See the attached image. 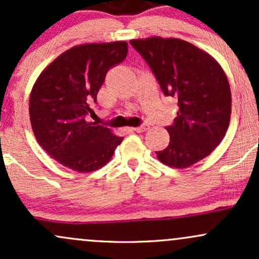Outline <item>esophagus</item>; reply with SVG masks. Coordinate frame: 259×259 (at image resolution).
I'll list each match as a JSON object with an SVG mask.
<instances>
[{"instance_id":"esophagus-1","label":"esophagus","mask_w":259,"mask_h":259,"mask_svg":"<svg viewBox=\"0 0 259 259\" xmlns=\"http://www.w3.org/2000/svg\"><path fill=\"white\" fill-rule=\"evenodd\" d=\"M133 132H136V133H144L146 132V130H148V125L147 124H144V125L141 126H138V127H133Z\"/></svg>"}]
</instances>
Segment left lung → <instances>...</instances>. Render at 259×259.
<instances>
[{
	"label": "left lung",
	"mask_w": 259,
	"mask_h": 259,
	"mask_svg": "<svg viewBox=\"0 0 259 259\" xmlns=\"http://www.w3.org/2000/svg\"><path fill=\"white\" fill-rule=\"evenodd\" d=\"M151 67L165 96L179 111L165 127L170 141L157 153L163 164L184 169L209 156L230 123L231 91L227 74L209 53L177 37L130 40Z\"/></svg>",
	"instance_id": "obj_1"
}]
</instances>
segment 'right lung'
Wrapping results in <instances>:
<instances>
[{
	"instance_id": "obj_1",
	"label": "right lung",
	"mask_w": 259,
	"mask_h": 259,
	"mask_svg": "<svg viewBox=\"0 0 259 259\" xmlns=\"http://www.w3.org/2000/svg\"><path fill=\"white\" fill-rule=\"evenodd\" d=\"M127 55L126 41L76 45L41 72L29 100L37 144L59 164L90 173L111 160L123 138L85 120L106 74Z\"/></svg>"
}]
</instances>
